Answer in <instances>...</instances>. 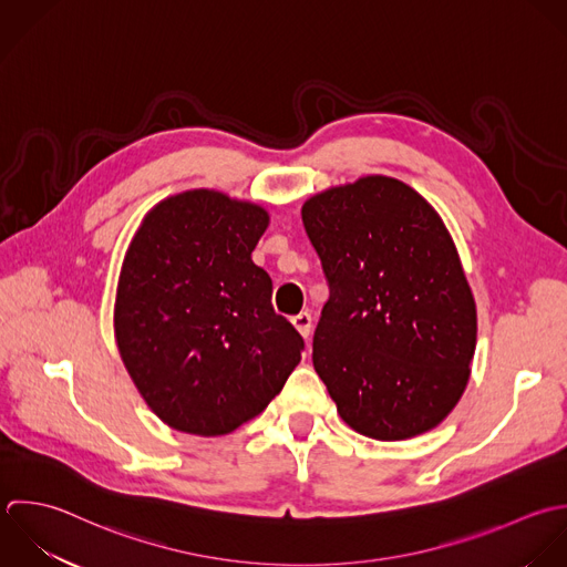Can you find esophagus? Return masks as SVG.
Segmentation results:
<instances>
[{
  "label": "esophagus",
  "mask_w": 567,
  "mask_h": 567,
  "mask_svg": "<svg viewBox=\"0 0 567 567\" xmlns=\"http://www.w3.org/2000/svg\"><path fill=\"white\" fill-rule=\"evenodd\" d=\"M291 324L298 329V333L302 338H309L311 336V316L307 311H300L298 316L291 318Z\"/></svg>",
  "instance_id": "obj_1"
}]
</instances>
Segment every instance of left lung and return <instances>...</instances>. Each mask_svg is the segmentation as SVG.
<instances>
[{"instance_id":"8db88e82","label":"left lung","mask_w":567,"mask_h":567,"mask_svg":"<svg viewBox=\"0 0 567 567\" xmlns=\"http://www.w3.org/2000/svg\"><path fill=\"white\" fill-rule=\"evenodd\" d=\"M329 282L313 369L358 433L398 442L460 402L477 309L440 214L406 183L364 176L302 205Z\"/></svg>"}]
</instances>
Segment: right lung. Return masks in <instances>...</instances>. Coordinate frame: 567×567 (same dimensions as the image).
Instances as JSON below:
<instances>
[{
	"label": "right lung",
	"mask_w": 567,
	"mask_h": 567,
	"mask_svg": "<svg viewBox=\"0 0 567 567\" xmlns=\"http://www.w3.org/2000/svg\"><path fill=\"white\" fill-rule=\"evenodd\" d=\"M269 214L214 189L161 200L118 276L114 336L147 406L172 429L216 437L260 415L305 340L271 307L251 251Z\"/></svg>",
	"instance_id": "1"
}]
</instances>
